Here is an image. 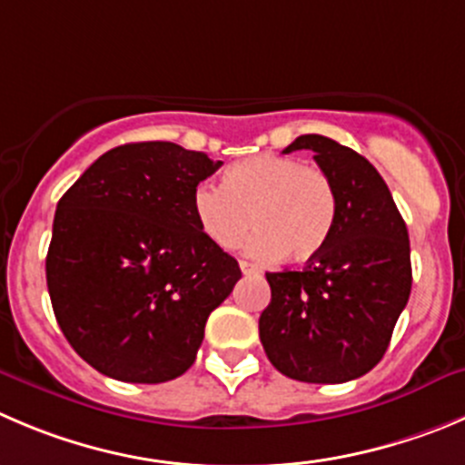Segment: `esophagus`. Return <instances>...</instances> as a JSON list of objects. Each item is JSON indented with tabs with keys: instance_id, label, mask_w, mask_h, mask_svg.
I'll return each instance as SVG.
<instances>
[{
	"instance_id": "obj_1",
	"label": "esophagus",
	"mask_w": 465,
	"mask_h": 465,
	"mask_svg": "<svg viewBox=\"0 0 465 465\" xmlns=\"http://www.w3.org/2000/svg\"><path fill=\"white\" fill-rule=\"evenodd\" d=\"M240 269H242V273H246V276H255V273H260V269L255 267V264L246 262V260H242Z\"/></svg>"
}]
</instances>
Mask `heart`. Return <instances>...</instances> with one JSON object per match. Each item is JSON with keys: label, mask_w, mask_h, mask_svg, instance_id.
Segmentation results:
<instances>
[{"label": "heart", "mask_w": 465, "mask_h": 465, "mask_svg": "<svg viewBox=\"0 0 465 465\" xmlns=\"http://www.w3.org/2000/svg\"><path fill=\"white\" fill-rule=\"evenodd\" d=\"M333 180L296 157L262 153L232 163L223 184L193 189V214L219 249H237L251 225L255 258L306 262L326 246L335 223Z\"/></svg>", "instance_id": "heart-1"}]
</instances>
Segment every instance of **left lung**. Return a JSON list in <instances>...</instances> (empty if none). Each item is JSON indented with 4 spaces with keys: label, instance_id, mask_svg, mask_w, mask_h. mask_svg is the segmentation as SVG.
Returning <instances> with one entry per match:
<instances>
[{
    "label": "left lung",
    "instance_id": "left-lung-1",
    "mask_svg": "<svg viewBox=\"0 0 465 465\" xmlns=\"http://www.w3.org/2000/svg\"><path fill=\"white\" fill-rule=\"evenodd\" d=\"M294 150L315 153L338 210L306 269L267 273L272 302L260 315V342L285 377L344 383L381 361L409 302V230L388 184L356 150L320 134L299 136L282 153Z\"/></svg>",
    "mask_w": 465,
    "mask_h": 465
}]
</instances>
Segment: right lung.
Instances as JSON below:
<instances>
[{
    "label": "right lung",
    "mask_w": 465,
    "mask_h": 465,
    "mask_svg": "<svg viewBox=\"0 0 465 465\" xmlns=\"http://www.w3.org/2000/svg\"><path fill=\"white\" fill-rule=\"evenodd\" d=\"M223 162L171 141L109 150L61 196L45 272L70 347L118 381L187 372L205 322L242 278L207 240L193 189Z\"/></svg>",
    "instance_id": "add662e5"
}]
</instances>
